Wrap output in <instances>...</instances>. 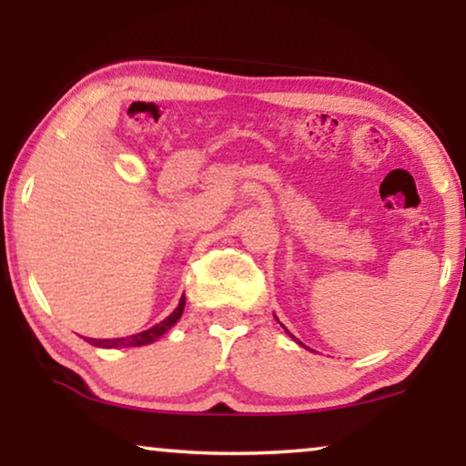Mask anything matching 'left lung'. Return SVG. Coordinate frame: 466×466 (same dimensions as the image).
Wrapping results in <instances>:
<instances>
[{"label": "left lung", "mask_w": 466, "mask_h": 466, "mask_svg": "<svg viewBox=\"0 0 466 466\" xmlns=\"http://www.w3.org/2000/svg\"><path fill=\"white\" fill-rule=\"evenodd\" d=\"M286 333H289V330H286Z\"/></svg>", "instance_id": "left-lung-1"}]
</instances>
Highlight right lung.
I'll return each mask as SVG.
<instances>
[{"label":"right lung","mask_w":466,"mask_h":466,"mask_svg":"<svg viewBox=\"0 0 466 466\" xmlns=\"http://www.w3.org/2000/svg\"><path fill=\"white\" fill-rule=\"evenodd\" d=\"M184 303H187V299H184V295H182L180 303H177V308L174 309V314H169L163 322L155 324V327L148 330H142V333H136L131 337H120V339H88V343H93V346H99V348H136V346H146V343L157 341L158 337L167 333V330L174 327L177 320H180V316L184 311Z\"/></svg>","instance_id":"right-lung-1"}]
</instances>
